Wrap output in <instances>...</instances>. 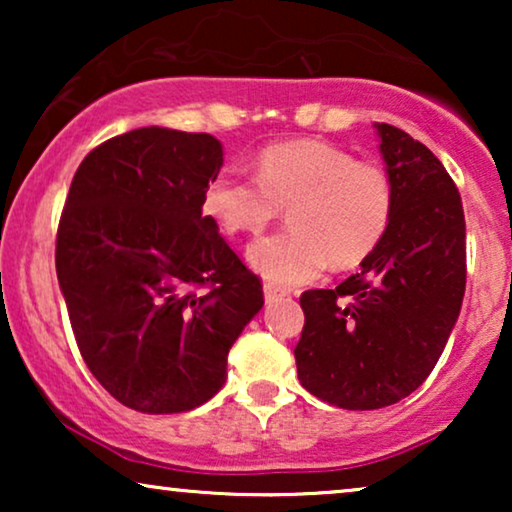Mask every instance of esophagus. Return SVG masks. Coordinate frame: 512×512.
<instances>
[{
	"instance_id": "esophagus-1",
	"label": "esophagus",
	"mask_w": 512,
	"mask_h": 512,
	"mask_svg": "<svg viewBox=\"0 0 512 512\" xmlns=\"http://www.w3.org/2000/svg\"><path fill=\"white\" fill-rule=\"evenodd\" d=\"M263 293H265V303H277V300H282L286 293L284 291H279L277 286H270V284H265V289H263Z\"/></svg>"
}]
</instances>
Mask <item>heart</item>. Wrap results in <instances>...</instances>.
I'll return each mask as SVG.
<instances>
[{
    "instance_id": "1",
    "label": "heart",
    "mask_w": 512,
    "mask_h": 512,
    "mask_svg": "<svg viewBox=\"0 0 512 512\" xmlns=\"http://www.w3.org/2000/svg\"><path fill=\"white\" fill-rule=\"evenodd\" d=\"M394 184L375 163L319 139L270 144L256 179L226 167L202 193V209L223 233H261L286 209L291 230L256 240L249 268L270 286L293 289L328 268L345 270L380 247L394 219Z\"/></svg>"
}]
</instances>
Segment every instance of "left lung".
Returning <instances> with one entry per match:
<instances>
[{"label":"left lung","mask_w":512,"mask_h":512,"mask_svg":"<svg viewBox=\"0 0 512 512\" xmlns=\"http://www.w3.org/2000/svg\"><path fill=\"white\" fill-rule=\"evenodd\" d=\"M394 184V219L380 247L335 289L300 296L298 380L345 410L410 396L443 354L466 291V221L443 163L389 123H375Z\"/></svg>","instance_id":"8db88e82"}]
</instances>
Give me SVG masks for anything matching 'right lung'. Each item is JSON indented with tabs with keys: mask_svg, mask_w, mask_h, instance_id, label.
<instances>
[{
	"mask_svg": "<svg viewBox=\"0 0 512 512\" xmlns=\"http://www.w3.org/2000/svg\"><path fill=\"white\" fill-rule=\"evenodd\" d=\"M223 144L149 125L90 151L69 188L55 270L83 361L118 403L149 415L207 403L263 286L202 193Z\"/></svg>",
	"mask_w": 512,
	"mask_h": 512,
	"instance_id": "obj_1",
	"label": "right lung"
}]
</instances>
